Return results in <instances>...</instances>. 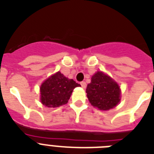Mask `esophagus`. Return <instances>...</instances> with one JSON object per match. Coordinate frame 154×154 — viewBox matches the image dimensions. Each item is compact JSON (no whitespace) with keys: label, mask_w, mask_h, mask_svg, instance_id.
<instances>
[{"label":"esophagus","mask_w":154,"mask_h":154,"mask_svg":"<svg viewBox=\"0 0 154 154\" xmlns=\"http://www.w3.org/2000/svg\"><path fill=\"white\" fill-rule=\"evenodd\" d=\"M80 84H81V86H82V88H86V83L85 82H80Z\"/></svg>","instance_id":"obj_1"}]
</instances>
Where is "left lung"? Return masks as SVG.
<instances>
[{
  "instance_id": "obj_1",
  "label": "left lung",
  "mask_w": 154,
  "mask_h": 154,
  "mask_svg": "<svg viewBox=\"0 0 154 154\" xmlns=\"http://www.w3.org/2000/svg\"><path fill=\"white\" fill-rule=\"evenodd\" d=\"M86 92L91 105L101 110L112 109L120 100V90L117 83L101 72L92 76Z\"/></svg>"
}]
</instances>
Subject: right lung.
Returning <instances> with one entry per match:
<instances>
[{
  "label": "right lung",
  "instance_id": "1",
  "mask_svg": "<svg viewBox=\"0 0 154 154\" xmlns=\"http://www.w3.org/2000/svg\"><path fill=\"white\" fill-rule=\"evenodd\" d=\"M80 86L73 79H69L58 72L49 77L41 86V101L49 108L67 104L75 87Z\"/></svg>",
  "mask_w": 154,
  "mask_h": 154
}]
</instances>
